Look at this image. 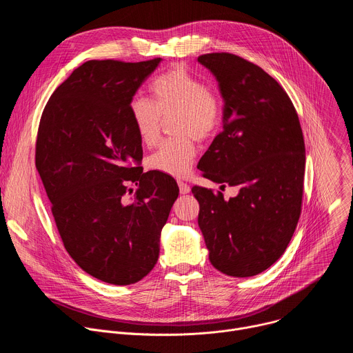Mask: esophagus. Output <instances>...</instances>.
I'll return each mask as SVG.
<instances>
[{
	"instance_id": "obj_1",
	"label": "esophagus",
	"mask_w": 353,
	"mask_h": 353,
	"mask_svg": "<svg viewBox=\"0 0 353 353\" xmlns=\"http://www.w3.org/2000/svg\"><path fill=\"white\" fill-rule=\"evenodd\" d=\"M179 188H180L181 194H188L191 191L190 185L187 183H184V181H179Z\"/></svg>"
}]
</instances>
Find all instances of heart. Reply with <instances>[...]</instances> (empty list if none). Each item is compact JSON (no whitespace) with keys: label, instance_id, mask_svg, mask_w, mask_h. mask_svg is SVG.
I'll return each instance as SVG.
<instances>
[{"label":"heart","instance_id":"heart-1","mask_svg":"<svg viewBox=\"0 0 353 353\" xmlns=\"http://www.w3.org/2000/svg\"><path fill=\"white\" fill-rule=\"evenodd\" d=\"M150 99L137 94L128 110L139 141L148 146L158 142L162 117L176 114L173 130L180 137L163 141L149 157L148 166L155 172L183 177L195 158V143L214 137L222 121V102L218 93L181 65L157 75L149 85Z\"/></svg>","mask_w":353,"mask_h":353}]
</instances>
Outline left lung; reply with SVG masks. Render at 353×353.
I'll list each match as a JSON object with an SVG mask.
<instances>
[{"mask_svg":"<svg viewBox=\"0 0 353 353\" xmlns=\"http://www.w3.org/2000/svg\"><path fill=\"white\" fill-rule=\"evenodd\" d=\"M218 79L223 128L198 169L204 177L239 185L236 196L194 185L198 225L210 261L229 276L270 268L294 233L303 198L305 139L285 89L263 68L230 53L198 57Z\"/></svg>","mask_w":353,"mask_h":353,"instance_id":"8db88e82","label":"left lung"}]
</instances>
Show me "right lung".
Segmentation results:
<instances>
[{
  "label": "right lung",
  "mask_w": 353,
  "mask_h": 353,
  "mask_svg": "<svg viewBox=\"0 0 353 353\" xmlns=\"http://www.w3.org/2000/svg\"><path fill=\"white\" fill-rule=\"evenodd\" d=\"M159 63L86 61L50 96L39 123L36 169L63 244L85 272L112 285L152 271L179 195L173 177L142 172L128 110Z\"/></svg>",
  "instance_id": "1"
}]
</instances>
